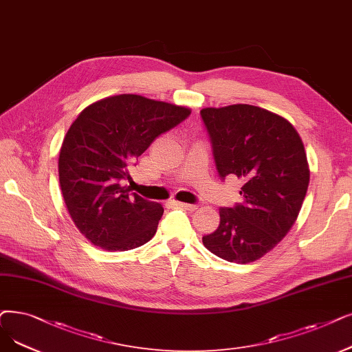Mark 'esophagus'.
Wrapping results in <instances>:
<instances>
[{
	"label": "esophagus",
	"instance_id": "obj_1",
	"mask_svg": "<svg viewBox=\"0 0 352 352\" xmlns=\"http://www.w3.org/2000/svg\"><path fill=\"white\" fill-rule=\"evenodd\" d=\"M175 204L178 206V207H181V208H184V210H188V211H195L197 210V204H188V203H179V201H175Z\"/></svg>",
	"mask_w": 352,
	"mask_h": 352
}]
</instances>
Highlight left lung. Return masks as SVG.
Here are the masks:
<instances>
[{
    "instance_id": "1",
    "label": "left lung",
    "mask_w": 352,
    "mask_h": 352,
    "mask_svg": "<svg viewBox=\"0 0 352 352\" xmlns=\"http://www.w3.org/2000/svg\"><path fill=\"white\" fill-rule=\"evenodd\" d=\"M221 179L240 178L243 201L220 208L204 246L227 262L257 261L287 234L309 186L302 140L289 122L252 104L200 112Z\"/></svg>"
}]
</instances>
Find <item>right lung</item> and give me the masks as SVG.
<instances>
[{
	"mask_svg": "<svg viewBox=\"0 0 352 352\" xmlns=\"http://www.w3.org/2000/svg\"><path fill=\"white\" fill-rule=\"evenodd\" d=\"M184 106L118 95L91 103L69 128L58 157L66 207L98 248L124 252L157 233L164 208L129 188V166L155 138L190 116Z\"/></svg>",
	"mask_w": 352,
	"mask_h": 352,
	"instance_id": "1",
	"label": "right lung"
}]
</instances>
